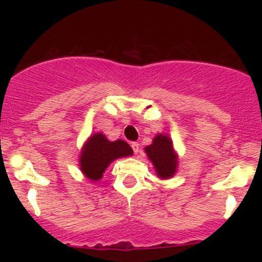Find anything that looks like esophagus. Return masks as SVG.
<instances>
[{
	"label": "esophagus",
	"instance_id": "esophagus-1",
	"mask_svg": "<svg viewBox=\"0 0 262 262\" xmlns=\"http://www.w3.org/2000/svg\"><path fill=\"white\" fill-rule=\"evenodd\" d=\"M132 148H133L134 154H138L140 151V145L138 143H132Z\"/></svg>",
	"mask_w": 262,
	"mask_h": 262
}]
</instances>
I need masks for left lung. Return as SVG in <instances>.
Instances as JSON below:
<instances>
[{
	"mask_svg": "<svg viewBox=\"0 0 262 262\" xmlns=\"http://www.w3.org/2000/svg\"><path fill=\"white\" fill-rule=\"evenodd\" d=\"M144 150L159 179L169 180L175 176L179 167V154L173 149L172 139L169 135L156 134L151 144L145 146Z\"/></svg>",
	"mask_w": 262,
	"mask_h": 262,
	"instance_id": "1",
	"label": "left lung"
}]
</instances>
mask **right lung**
Segmentation results:
<instances>
[{"instance_id":"right-lung-1","label":"right lung","mask_w":262,"mask_h":262,"mask_svg":"<svg viewBox=\"0 0 262 262\" xmlns=\"http://www.w3.org/2000/svg\"><path fill=\"white\" fill-rule=\"evenodd\" d=\"M133 155V149L124 140L111 141L102 133L87 138L81 149L79 166L83 176L91 181H100L103 172L117 159Z\"/></svg>"}]
</instances>
